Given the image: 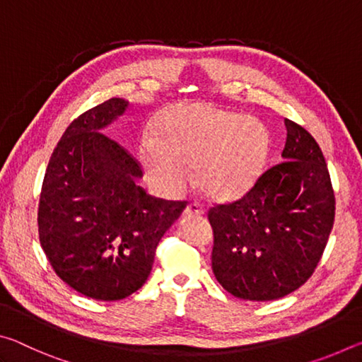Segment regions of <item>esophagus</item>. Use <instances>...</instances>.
I'll list each match as a JSON object with an SVG mask.
<instances>
[{"label": "esophagus", "instance_id": "obj_1", "mask_svg": "<svg viewBox=\"0 0 362 362\" xmlns=\"http://www.w3.org/2000/svg\"><path fill=\"white\" fill-rule=\"evenodd\" d=\"M183 216L192 217V216H203V209L198 204H188L183 211Z\"/></svg>", "mask_w": 362, "mask_h": 362}]
</instances>
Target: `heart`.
<instances>
[{"label":"heart","mask_w":362,"mask_h":362,"mask_svg":"<svg viewBox=\"0 0 362 362\" xmlns=\"http://www.w3.org/2000/svg\"><path fill=\"white\" fill-rule=\"evenodd\" d=\"M268 150L269 132L260 119L185 102L156 116L139 159L148 180L164 193H180L193 169L194 187L207 199L231 203L255 185Z\"/></svg>","instance_id":"obj_1"}]
</instances>
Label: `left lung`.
Wrapping results in <instances>:
<instances>
[{"instance_id": "1", "label": "left lung", "mask_w": 362, "mask_h": 362, "mask_svg": "<svg viewBox=\"0 0 362 362\" xmlns=\"http://www.w3.org/2000/svg\"><path fill=\"white\" fill-rule=\"evenodd\" d=\"M284 124L283 163L240 201L209 211L216 279L252 302L298 289L321 260L334 225L335 198L320 145L293 121Z\"/></svg>"}]
</instances>
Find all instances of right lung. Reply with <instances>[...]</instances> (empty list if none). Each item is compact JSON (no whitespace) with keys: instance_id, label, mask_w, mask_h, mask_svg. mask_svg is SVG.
Wrapping results in <instances>:
<instances>
[{"instance_id":"obj_1","label":"right lung","mask_w":362,"mask_h":362,"mask_svg":"<svg viewBox=\"0 0 362 362\" xmlns=\"http://www.w3.org/2000/svg\"><path fill=\"white\" fill-rule=\"evenodd\" d=\"M127 107L129 100L113 97L66 127L40 196V243L54 272L105 302L144 286L158 243L185 209L146 194L139 163L103 134Z\"/></svg>"}]
</instances>
